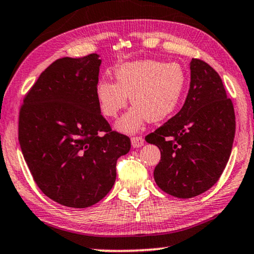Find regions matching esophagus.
Returning <instances> with one entry per match:
<instances>
[{
	"label": "esophagus",
	"mask_w": 254,
	"mask_h": 254,
	"mask_svg": "<svg viewBox=\"0 0 254 254\" xmlns=\"http://www.w3.org/2000/svg\"><path fill=\"white\" fill-rule=\"evenodd\" d=\"M131 144H132L133 147H140L141 145L144 144L143 137H139V136L132 137V138H131Z\"/></svg>",
	"instance_id": "1"
}]
</instances>
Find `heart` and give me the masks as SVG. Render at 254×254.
Listing matches in <instances>:
<instances>
[{"instance_id": "b5f03b06", "label": "heart", "mask_w": 254, "mask_h": 254, "mask_svg": "<svg viewBox=\"0 0 254 254\" xmlns=\"http://www.w3.org/2000/svg\"><path fill=\"white\" fill-rule=\"evenodd\" d=\"M116 82L102 79L95 95L101 111L116 117L129 102L133 107L117 122L124 132H136L145 122H160L177 109L187 86V74L180 64L137 60L115 69Z\"/></svg>"}]
</instances>
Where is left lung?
<instances>
[{"instance_id": "8db88e82", "label": "left lung", "mask_w": 254, "mask_h": 254, "mask_svg": "<svg viewBox=\"0 0 254 254\" xmlns=\"http://www.w3.org/2000/svg\"><path fill=\"white\" fill-rule=\"evenodd\" d=\"M235 132V109L221 76L203 60L191 59L184 107L145 137L161 152L153 172L155 184L180 198L207 191L228 164Z\"/></svg>"}]
</instances>
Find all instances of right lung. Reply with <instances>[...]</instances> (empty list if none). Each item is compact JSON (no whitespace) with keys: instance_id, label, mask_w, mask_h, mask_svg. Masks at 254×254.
I'll use <instances>...</instances> for the list:
<instances>
[{"instance_id":"add662e5","label":"right lung","mask_w":254,"mask_h":254,"mask_svg":"<svg viewBox=\"0 0 254 254\" xmlns=\"http://www.w3.org/2000/svg\"><path fill=\"white\" fill-rule=\"evenodd\" d=\"M62 58L25 94L18 140L32 178L51 200L87 208L102 200L116 180V162L130 138L111 130L95 95L101 59Z\"/></svg>"}]
</instances>
